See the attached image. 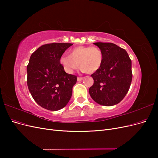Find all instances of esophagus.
Masks as SVG:
<instances>
[{"instance_id":"obj_1","label":"esophagus","mask_w":158,"mask_h":158,"mask_svg":"<svg viewBox=\"0 0 158 158\" xmlns=\"http://www.w3.org/2000/svg\"><path fill=\"white\" fill-rule=\"evenodd\" d=\"M83 78H82V77H78L77 78V80L78 81V82H80V81H82L83 80Z\"/></svg>"}]
</instances>
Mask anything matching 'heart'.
<instances>
[{
  "mask_svg": "<svg viewBox=\"0 0 158 158\" xmlns=\"http://www.w3.org/2000/svg\"><path fill=\"white\" fill-rule=\"evenodd\" d=\"M103 56V52L98 47L78 46L71 50L70 55H62L59 62L69 74H73L80 66L83 72L92 74L101 67Z\"/></svg>",
  "mask_w": 158,
  "mask_h": 158,
  "instance_id": "b5f03b06",
  "label": "heart"
}]
</instances>
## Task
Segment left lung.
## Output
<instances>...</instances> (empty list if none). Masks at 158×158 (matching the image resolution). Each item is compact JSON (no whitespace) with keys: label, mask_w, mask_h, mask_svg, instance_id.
Returning <instances> with one entry per match:
<instances>
[{"label":"left lung","mask_w":158,"mask_h":158,"mask_svg":"<svg viewBox=\"0 0 158 158\" xmlns=\"http://www.w3.org/2000/svg\"><path fill=\"white\" fill-rule=\"evenodd\" d=\"M103 52L99 69L91 75L94 84L89 89L94 102L114 106L125 97L132 82V62L127 52L111 43H94Z\"/></svg>","instance_id":"1"}]
</instances>
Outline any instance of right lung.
Masks as SVG:
<instances>
[{"label": "right lung", "instance_id": "1", "mask_svg": "<svg viewBox=\"0 0 158 158\" xmlns=\"http://www.w3.org/2000/svg\"><path fill=\"white\" fill-rule=\"evenodd\" d=\"M72 44L53 43L40 47L27 66V84L35 102L50 111L64 107L73 94L77 76L65 73L60 57Z\"/></svg>", "mask_w": 158, "mask_h": 158}]
</instances>
